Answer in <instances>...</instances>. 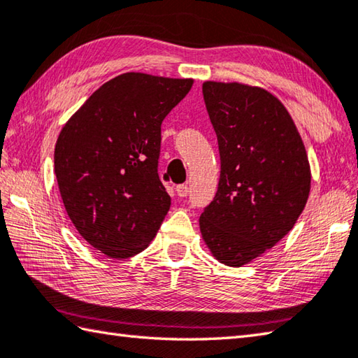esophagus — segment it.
<instances>
[{
	"mask_svg": "<svg viewBox=\"0 0 358 358\" xmlns=\"http://www.w3.org/2000/svg\"><path fill=\"white\" fill-rule=\"evenodd\" d=\"M188 192H190V188H188L187 184H182V185L176 187V193H178V196H180V198H185Z\"/></svg>",
	"mask_w": 358,
	"mask_h": 358,
	"instance_id": "1",
	"label": "esophagus"
}]
</instances>
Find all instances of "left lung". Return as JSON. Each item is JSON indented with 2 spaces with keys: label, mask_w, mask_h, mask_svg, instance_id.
Segmentation results:
<instances>
[{
  "label": "left lung",
  "mask_w": 358,
  "mask_h": 358,
  "mask_svg": "<svg viewBox=\"0 0 358 358\" xmlns=\"http://www.w3.org/2000/svg\"><path fill=\"white\" fill-rule=\"evenodd\" d=\"M221 160L218 192L201 213L202 238L229 266L259 257L292 231L306 207L310 166L292 117L271 93L202 84Z\"/></svg>",
  "instance_id": "1"
}]
</instances>
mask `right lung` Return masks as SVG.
Listing matches in <instances>:
<instances>
[{
    "instance_id": "1",
    "label": "right lung",
    "mask_w": 358,
    "mask_h": 358,
    "mask_svg": "<svg viewBox=\"0 0 358 358\" xmlns=\"http://www.w3.org/2000/svg\"><path fill=\"white\" fill-rule=\"evenodd\" d=\"M192 85V79L120 74L60 132L54 173L65 210L80 237L109 257L143 251L170 210L157 171L160 127Z\"/></svg>"
}]
</instances>
